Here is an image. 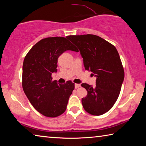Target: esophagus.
Listing matches in <instances>:
<instances>
[{"label":"esophagus","instance_id":"obj_1","mask_svg":"<svg viewBox=\"0 0 146 146\" xmlns=\"http://www.w3.org/2000/svg\"><path fill=\"white\" fill-rule=\"evenodd\" d=\"M80 84H75V88H80Z\"/></svg>","mask_w":146,"mask_h":146}]
</instances>
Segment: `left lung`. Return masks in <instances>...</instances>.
Returning <instances> with one entry per match:
<instances>
[{
	"label": "left lung",
	"mask_w": 146,
	"mask_h": 146,
	"mask_svg": "<svg viewBox=\"0 0 146 146\" xmlns=\"http://www.w3.org/2000/svg\"><path fill=\"white\" fill-rule=\"evenodd\" d=\"M68 38L77 46L86 70L96 77V86L82 83L87 96L82 104L93 115L108 112L117 101L124 79V71L115 47L95 35H70Z\"/></svg>",
	"instance_id": "obj_1"
}]
</instances>
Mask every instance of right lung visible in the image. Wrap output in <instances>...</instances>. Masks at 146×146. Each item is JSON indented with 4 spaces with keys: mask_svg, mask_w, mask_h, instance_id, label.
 Listing matches in <instances>:
<instances>
[{
    "mask_svg": "<svg viewBox=\"0 0 146 146\" xmlns=\"http://www.w3.org/2000/svg\"><path fill=\"white\" fill-rule=\"evenodd\" d=\"M68 36L42 39L25 56L23 66V88L26 97L36 111L46 117H56L65 111L75 84H64L52 80L57 71L58 58L66 51L78 52Z\"/></svg>",
    "mask_w": 146,
    "mask_h": 146,
    "instance_id": "right-lung-1",
    "label": "right lung"
}]
</instances>
